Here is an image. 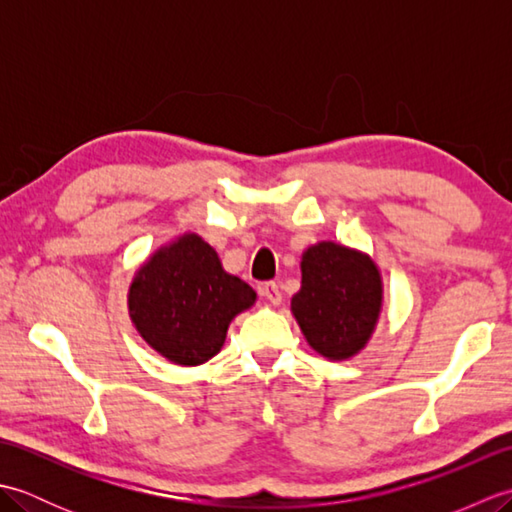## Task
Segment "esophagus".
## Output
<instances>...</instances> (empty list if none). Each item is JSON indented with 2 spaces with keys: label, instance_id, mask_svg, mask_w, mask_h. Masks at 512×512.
Returning <instances> with one entry per match:
<instances>
[{
  "label": "esophagus",
  "instance_id": "obj_1",
  "mask_svg": "<svg viewBox=\"0 0 512 512\" xmlns=\"http://www.w3.org/2000/svg\"><path fill=\"white\" fill-rule=\"evenodd\" d=\"M262 297L268 303H273V306H279V303H281V290H279V286L275 284V281H266V284L262 286Z\"/></svg>",
  "mask_w": 512,
  "mask_h": 512
}]
</instances>
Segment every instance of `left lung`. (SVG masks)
Wrapping results in <instances>:
<instances>
[{
	"label": "left lung",
	"mask_w": 512,
	"mask_h": 512,
	"mask_svg": "<svg viewBox=\"0 0 512 512\" xmlns=\"http://www.w3.org/2000/svg\"><path fill=\"white\" fill-rule=\"evenodd\" d=\"M383 284L367 255L341 244L310 246L301 259V290L292 297V314L312 350L330 361L361 352L372 336Z\"/></svg>",
	"instance_id": "1"
}]
</instances>
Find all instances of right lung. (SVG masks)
Returning a JSON list of instances; mask_svg holds the SVG:
<instances>
[{"mask_svg": "<svg viewBox=\"0 0 512 512\" xmlns=\"http://www.w3.org/2000/svg\"><path fill=\"white\" fill-rule=\"evenodd\" d=\"M246 281L224 273L215 250L182 235L138 270L129 314L140 336L176 365H200L222 350L228 323L255 303Z\"/></svg>", "mask_w": 512, "mask_h": 512, "instance_id": "obj_1", "label": "right lung"}]
</instances>
